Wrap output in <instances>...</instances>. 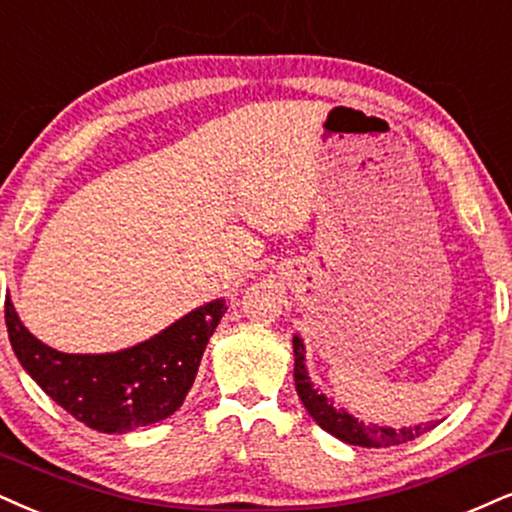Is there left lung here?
I'll list each match as a JSON object with an SVG mask.
<instances>
[{"label":"left lung","instance_id":"8db88e82","mask_svg":"<svg viewBox=\"0 0 512 512\" xmlns=\"http://www.w3.org/2000/svg\"><path fill=\"white\" fill-rule=\"evenodd\" d=\"M294 344V384H296V394H299L301 403L308 410V415L323 427L325 432H330L332 437H337L339 441L351 446H363V449H384V446H396V444H406V441H413L420 434L434 430L439 425L437 420L422 422V425L415 427H401V430H394V427L387 425H365L363 420L353 418L349 410L337 408L332 403V399L320 391V387H315L308 377V368H306V346L304 339L299 334H294L292 339Z\"/></svg>","mask_w":512,"mask_h":512}]
</instances>
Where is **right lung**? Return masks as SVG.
<instances>
[{"label": "right lung", "instance_id": "add662e5", "mask_svg": "<svg viewBox=\"0 0 512 512\" xmlns=\"http://www.w3.org/2000/svg\"><path fill=\"white\" fill-rule=\"evenodd\" d=\"M225 311L227 301L213 299L130 349L63 353L21 323L9 296L4 304L6 332L23 370L66 413L104 434L154 425L182 406Z\"/></svg>", "mask_w": 512, "mask_h": 512}]
</instances>
